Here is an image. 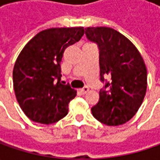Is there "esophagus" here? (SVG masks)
Instances as JSON below:
<instances>
[{
    "label": "esophagus",
    "mask_w": 160,
    "mask_h": 160,
    "mask_svg": "<svg viewBox=\"0 0 160 160\" xmlns=\"http://www.w3.org/2000/svg\"><path fill=\"white\" fill-rule=\"evenodd\" d=\"M80 91V92L82 93V94H85L88 91H89V88L87 87V86H84L83 88H82V89H80L79 90Z\"/></svg>",
    "instance_id": "esophagus-1"
}]
</instances>
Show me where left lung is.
Wrapping results in <instances>:
<instances>
[{
	"instance_id": "obj_1",
	"label": "left lung",
	"mask_w": 160,
	"mask_h": 160,
	"mask_svg": "<svg viewBox=\"0 0 160 160\" xmlns=\"http://www.w3.org/2000/svg\"><path fill=\"white\" fill-rule=\"evenodd\" d=\"M84 30L86 38L99 49L100 80L104 83L92 113L107 126L123 125L135 115L144 99L147 69L143 59L132 42L112 28ZM106 75L110 80L104 78Z\"/></svg>"
}]
</instances>
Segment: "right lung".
I'll list each match as a JSON object with an SVG mask.
<instances>
[{"instance_id": "1", "label": "right lung", "mask_w": 160, "mask_h": 160, "mask_svg": "<svg viewBox=\"0 0 160 160\" xmlns=\"http://www.w3.org/2000/svg\"><path fill=\"white\" fill-rule=\"evenodd\" d=\"M83 28H50L37 34L16 60L13 85L19 106L32 121L53 124L68 112L75 90L60 82L65 50L77 42Z\"/></svg>"}]
</instances>
